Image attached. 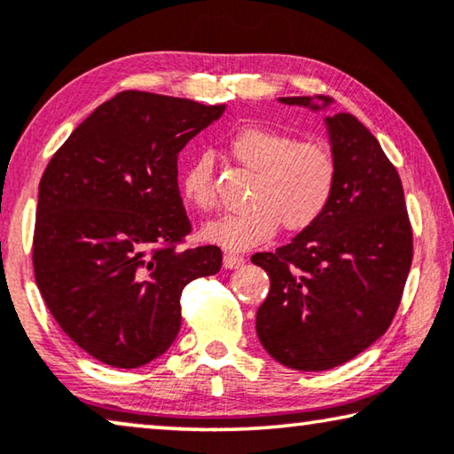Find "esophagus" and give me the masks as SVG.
<instances>
[{
    "mask_svg": "<svg viewBox=\"0 0 454 454\" xmlns=\"http://www.w3.org/2000/svg\"><path fill=\"white\" fill-rule=\"evenodd\" d=\"M224 266L230 270L234 269H240V266H244V256H239V254H226L224 256Z\"/></svg>",
    "mask_w": 454,
    "mask_h": 454,
    "instance_id": "esophagus-1",
    "label": "esophagus"
}]
</instances>
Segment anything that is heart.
Listing matches in <instances>:
<instances>
[{
	"label": "heart",
	"mask_w": 454,
	"mask_h": 454,
	"mask_svg": "<svg viewBox=\"0 0 454 454\" xmlns=\"http://www.w3.org/2000/svg\"><path fill=\"white\" fill-rule=\"evenodd\" d=\"M236 161L256 171L248 193L250 207L226 214L204 228V239L228 250H247L264 242L280 226L289 232L311 226L325 212L337 182V163L317 141L264 125H247L228 139ZM184 198L201 212L218 204L210 155L201 153L179 176Z\"/></svg>",
	"instance_id": "1"
}]
</instances>
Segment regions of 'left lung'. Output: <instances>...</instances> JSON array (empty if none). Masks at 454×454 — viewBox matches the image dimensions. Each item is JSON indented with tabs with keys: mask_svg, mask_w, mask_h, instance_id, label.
Returning <instances> with one entry per match:
<instances>
[{
	"mask_svg": "<svg viewBox=\"0 0 454 454\" xmlns=\"http://www.w3.org/2000/svg\"><path fill=\"white\" fill-rule=\"evenodd\" d=\"M280 100L311 106V97ZM327 129L337 182L325 212L291 244L253 256L270 277L256 313L258 340L278 364L299 372L335 368L382 337L412 264L398 171L354 114L337 113Z\"/></svg>",
	"mask_w": 454,
	"mask_h": 454,
	"instance_id": "1",
	"label": "left lung"
}]
</instances>
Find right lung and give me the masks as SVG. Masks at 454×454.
<instances>
[{
	"instance_id": "1",
	"label": "right lung",
	"mask_w": 454,
	"mask_h": 454,
	"mask_svg": "<svg viewBox=\"0 0 454 454\" xmlns=\"http://www.w3.org/2000/svg\"><path fill=\"white\" fill-rule=\"evenodd\" d=\"M224 106L123 90L74 129L38 185L35 285L78 348L141 368L174 343L182 291L222 269L218 247H186L177 155Z\"/></svg>"
}]
</instances>
